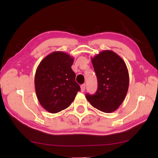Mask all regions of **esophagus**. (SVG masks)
Instances as JSON below:
<instances>
[{
    "label": "esophagus",
    "mask_w": 158,
    "mask_h": 158,
    "mask_svg": "<svg viewBox=\"0 0 158 158\" xmlns=\"http://www.w3.org/2000/svg\"><path fill=\"white\" fill-rule=\"evenodd\" d=\"M85 84H82L81 85V91L83 92L85 91Z\"/></svg>",
    "instance_id": "1"
}]
</instances>
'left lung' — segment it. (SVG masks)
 Wrapping results in <instances>:
<instances>
[{"instance_id": "left-lung-1", "label": "left lung", "mask_w": 158, "mask_h": 158, "mask_svg": "<svg viewBox=\"0 0 158 158\" xmlns=\"http://www.w3.org/2000/svg\"><path fill=\"white\" fill-rule=\"evenodd\" d=\"M98 79L94 95L85 97L92 106L104 113L115 111L125 99L129 73L125 62L111 50H104L91 58Z\"/></svg>"}]
</instances>
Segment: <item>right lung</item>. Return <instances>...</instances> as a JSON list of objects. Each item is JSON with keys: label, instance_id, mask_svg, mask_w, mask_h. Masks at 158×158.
<instances>
[{"label": "right lung", "instance_id": "right-lung-1", "mask_svg": "<svg viewBox=\"0 0 158 158\" xmlns=\"http://www.w3.org/2000/svg\"><path fill=\"white\" fill-rule=\"evenodd\" d=\"M74 58L63 52H54L40 62L36 70L35 86L39 102L51 113L70 106L80 86L71 66Z\"/></svg>", "mask_w": 158, "mask_h": 158}]
</instances>
